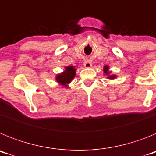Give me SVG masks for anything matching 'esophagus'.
Here are the masks:
<instances>
[{
	"label": "esophagus",
	"instance_id": "obj_1",
	"mask_svg": "<svg viewBox=\"0 0 156 156\" xmlns=\"http://www.w3.org/2000/svg\"><path fill=\"white\" fill-rule=\"evenodd\" d=\"M83 66H84V67H86V68H90L92 66V63L91 62L89 61V60H86V61L84 62V63H83Z\"/></svg>",
	"mask_w": 156,
	"mask_h": 156
}]
</instances>
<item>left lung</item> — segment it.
Masks as SVG:
<instances>
[{"mask_svg":"<svg viewBox=\"0 0 156 156\" xmlns=\"http://www.w3.org/2000/svg\"><path fill=\"white\" fill-rule=\"evenodd\" d=\"M104 73L105 74H107V75H108L109 74V73H108V66H105L104 67ZM115 77V76H108V78L109 79H114Z\"/></svg>","mask_w":156,"mask_h":156,"instance_id":"obj_1","label":"left lung"}]
</instances>
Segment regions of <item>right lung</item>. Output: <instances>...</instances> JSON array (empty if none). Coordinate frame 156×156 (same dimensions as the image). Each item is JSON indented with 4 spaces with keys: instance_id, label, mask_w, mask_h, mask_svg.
<instances>
[{
    "instance_id": "add662e5",
    "label": "right lung",
    "mask_w": 156,
    "mask_h": 156,
    "mask_svg": "<svg viewBox=\"0 0 156 156\" xmlns=\"http://www.w3.org/2000/svg\"><path fill=\"white\" fill-rule=\"evenodd\" d=\"M76 74V69L73 66H67L66 70L62 74H59L56 77L58 82L62 85H66L73 79Z\"/></svg>"
}]
</instances>
